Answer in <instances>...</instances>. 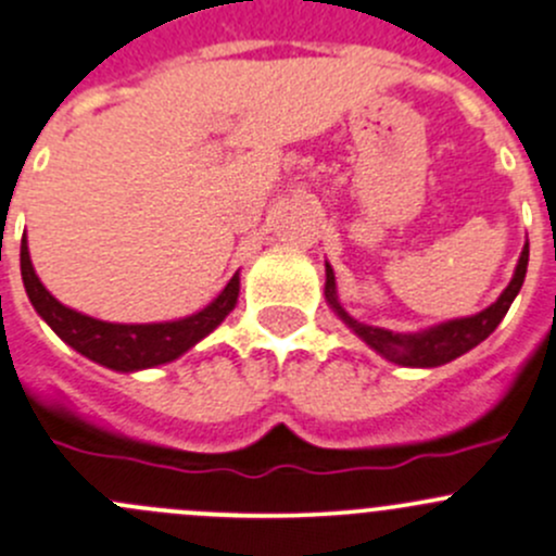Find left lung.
Listing matches in <instances>:
<instances>
[{
    "label": "left lung",
    "mask_w": 556,
    "mask_h": 556,
    "mask_svg": "<svg viewBox=\"0 0 556 556\" xmlns=\"http://www.w3.org/2000/svg\"><path fill=\"white\" fill-rule=\"evenodd\" d=\"M528 256H530V245L525 243L522 256H519V265L514 270L511 283L503 289V294L492 302L490 307H484L482 313L468 318H455V320H444V324L431 326V329L415 331V334H402V331H391V329H380V326H369L356 320L353 316H348L345 307L340 305L337 300V283H334V270L326 262V286L324 294L326 302H329L331 311L337 313L358 337L371 348V351L380 353L382 358L393 364L402 366H422V369H431V366H442L452 362V358L463 356L471 348H477L479 342L488 340L492 331L497 329L503 316L511 307L514 296L519 294L525 283V273H528Z\"/></svg>",
    "instance_id": "1"
}]
</instances>
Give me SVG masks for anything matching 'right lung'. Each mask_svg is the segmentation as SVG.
I'll return each mask as SVG.
<instances>
[{
    "instance_id": "1",
    "label": "right lung",
    "mask_w": 556,
    "mask_h": 556,
    "mask_svg": "<svg viewBox=\"0 0 556 556\" xmlns=\"http://www.w3.org/2000/svg\"><path fill=\"white\" fill-rule=\"evenodd\" d=\"M21 276L34 311L42 316L45 324L85 358L114 371L152 369V366L179 358L181 353L190 351L194 342L211 334L222 320L230 316L240 291V278L236 273L230 283L222 289V294L192 316L163 320V324H109V320L90 318L85 313L61 305L45 289L42 280L34 273L26 236L21 240Z\"/></svg>"
}]
</instances>
